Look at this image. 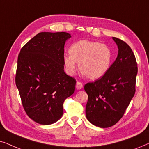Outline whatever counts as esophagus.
<instances>
[{
  "label": "esophagus",
  "instance_id": "34e87169",
  "mask_svg": "<svg viewBox=\"0 0 149 149\" xmlns=\"http://www.w3.org/2000/svg\"><path fill=\"white\" fill-rule=\"evenodd\" d=\"M76 88L77 89H78V90H80V89H82L83 88V85L82 83L80 82H79V81H77L76 82Z\"/></svg>",
  "mask_w": 149,
  "mask_h": 149
}]
</instances>
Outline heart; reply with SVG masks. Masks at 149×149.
Here are the masks:
<instances>
[{
	"instance_id": "b5f03b06",
	"label": "heart",
	"mask_w": 149,
	"mask_h": 149,
	"mask_svg": "<svg viewBox=\"0 0 149 149\" xmlns=\"http://www.w3.org/2000/svg\"><path fill=\"white\" fill-rule=\"evenodd\" d=\"M70 56L63 57V63L67 73L73 74L79 64L82 74L92 80L104 76L110 68L112 53L106 45L96 41L80 40L69 49Z\"/></svg>"
}]
</instances>
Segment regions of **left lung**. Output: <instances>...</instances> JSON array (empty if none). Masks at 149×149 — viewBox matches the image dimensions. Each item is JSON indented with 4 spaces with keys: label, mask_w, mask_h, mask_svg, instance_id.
Here are the masks:
<instances>
[{
    "label": "left lung",
    "mask_w": 149,
    "mask_h": 149,
    "mask_svg": "<svg viewBox=\"0 0 149 149\" xmlns=\"http://www.w3.org/2000/svg\"><path fill=\"white\" fill-rule=\"evenodd\" d=\"M118 46L117 58L104 76L85 84L88 94L86 116L95 126L107 128L123 117L136 92L138 67L131 47L112 37Z\"/></svg>",
    "instance_id": "obj_1"
}]
</instances>
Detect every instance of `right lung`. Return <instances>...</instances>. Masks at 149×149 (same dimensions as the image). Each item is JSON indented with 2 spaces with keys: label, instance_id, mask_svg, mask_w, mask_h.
<instances>
[{
  "label": "right lung",
  "instance_id": "obj_1",
  "mask_svg": "<svg viewBox=\"0 0 149 149\" xmlns=\"http://www.w3.org/2000/svg\"><path fill=\"white\" fill-rule=\"evenodd\" d=\"M70 34L42 32L21 49L15 84L24 109L37 123L51 125L62 117L63 102L76 81L64 71V46Z\"/></svg>",
  "mask_w": 149,
  "mask_h": 149
}]
</instances>
